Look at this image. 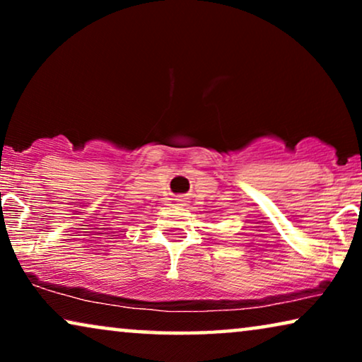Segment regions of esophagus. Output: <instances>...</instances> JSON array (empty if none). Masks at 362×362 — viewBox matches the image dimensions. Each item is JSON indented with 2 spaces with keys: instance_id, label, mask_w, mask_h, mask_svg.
<instances>
[{
  "instance_id": "esophagus-1",
  "label": "esophagus",
  "mask_w": 362,
  "mask_h": 362,
  "mask_svg": "<svg viewBox=\"0 0 362 362\" xmlns=\"http://www.w3.org/2000/svg\"><path fill=\"white\" fill-rule=\"evenodd\" d=\"M175 201L177 202V206H181V207H186L187 206V197L186 196H177Z\"/></svg>"
}]
</instances>
